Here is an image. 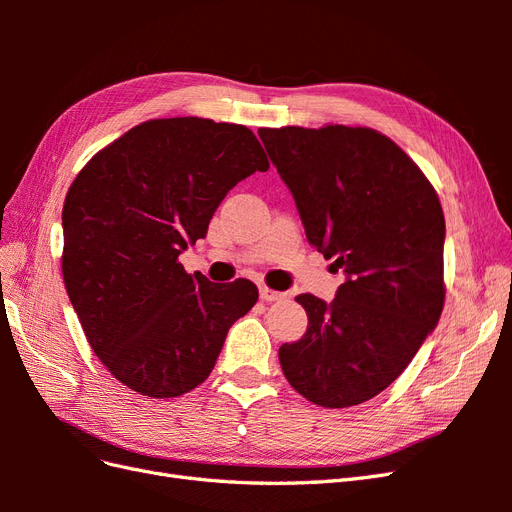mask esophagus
Here are the masks:
<instances>
[{"mask_svg":"<svg viewBox=\"0 0 512 512\" xmlns=\"http://www.w3.org/2000/svg\"><path fill=\"white\" fill-rule=\"evenodd\" d=\"M260 299L267 301V303H271V301H282L284 294L277 292V290H271V288H267V286H260Z\"/></svg>","mask_w":512,"mask_h":512,"instance_id":"esophagus-1","label":"esophagus"}]
</instances>
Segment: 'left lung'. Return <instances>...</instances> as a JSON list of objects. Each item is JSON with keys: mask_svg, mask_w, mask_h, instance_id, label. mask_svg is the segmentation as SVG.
Returning <instances> with one entry per match:
<instances>
[{"mask_svg": "<svg viewBox=\"0 0 512 512\" xmlns=\"http://www.w3.org/2000/svg\"><path fill=\"white\" fill-rule=\"evenodd\" d=\"M309 245L346 282L331 303L299 294L307 331L280 348L286 380L322 408L376 397L414 359L444 305V213L431 183L369 128H260Z\"/></svg>", "mask_w": 512, "mask_h": 512, "instance_id": "obj_1", "label": "left lung"}]
</instances>
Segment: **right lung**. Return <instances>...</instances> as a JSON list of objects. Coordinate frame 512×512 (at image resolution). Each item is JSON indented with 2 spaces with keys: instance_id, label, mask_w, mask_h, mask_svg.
<instances>
[{
  "instance_id": "obj_1",
  "label": "right lung",
  "mask_w": 512,
  "mask_h": 512,
  "mask_svg": "<svg viewBox=\"0 0 512 512\" xmlns=\"http://www.w3.org/2000/svg\"><path fill=\"white\" fill-rule=\"evenodd\" d=\"M256 170L269 160L252 130L173 117L128 130L70 185L66 290L89 346L128 389L156 399L196 389L228 329L258 301L250 280L213 284L177 262Z\"/></svg>"
}]
</instances>
